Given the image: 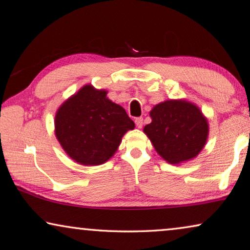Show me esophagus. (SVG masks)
<instances>
[{
  "label": "esophagus",
  "mask_w": 250,
  "mask_h": 250,
  "mask_svg": "<svg viewBox=\"0 0 250 250\" xmlns=\"http://www.w3.org/2000/svg\"><path fill=\"white\" fill-rule=\"evenodd\" d=\"M135 125H136V126L139 129H141L142 126H143V118L142 117H137V118H135Z\"/></svg>",
  "instance_id": "1"
}]
</instances>
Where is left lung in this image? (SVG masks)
Wrapping results in <instances>:
<instances>
[{
    "mask_svg": "<svg viewBox=\"0 0 250 250\" xmlns=\"http://www.w3.org/2000/svg\"><path fill=\"white\" fill-rule=\"evenodd\" d=\"M152 121L145 125L157 152L171 164L193 159L203 149L208 125L199 107L184 100H169L150 111Z\"/></svg>",
    "mask_w": 250,
    "mask_h": 250,
    "instance_id": "left-lung-1",
    "label": "left lung"
}]
</instances>
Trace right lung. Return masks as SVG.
<instances>
[{
    "label": "right lung",
    "instance_id": "add662e5",
    "mask_svg": "<svg viewBox=\"0 0 250 250\" xmlns=\"http://www.w3.org/2000/svg\"><path fill=\"white\" fill-rule=\"evenodd\" d=\"M106 94L87 84L57 111V139L67 155L83 166L107 161L125 132L135 126L126 111Z\"/></svg>",
    "mask_w": 250,
    "mask_h": 250
}]
</instances>
